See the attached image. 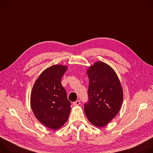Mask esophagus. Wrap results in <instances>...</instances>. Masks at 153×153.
I'll return each mask as SVG.
<instances>
[{"mask_svg": "<svg viewBox=\"0 0 153 153\" xmlns=\"http://www.w3.org/2000/svg\"><path fill=\"white\" fill-rule=\"evenodd\" d=\"M73 105H74V106L79 105H80V100H76V101H75V102L73 103Z\"/></svg>", "mask_w": 153, "mask_h": 153, "instance_id": "34e87169", "label": "esophagus"}]
</instances>
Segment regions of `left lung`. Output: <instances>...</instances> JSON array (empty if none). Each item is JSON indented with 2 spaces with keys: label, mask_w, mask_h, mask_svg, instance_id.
Returning a JSON list of instances; mask_svg holds the SVG:
<instances>
[{
  "label": "left lung",
  "mask_w": 153,
  "mask_h": 153,
  "mask_svg": "<svg viewBox=\"0 0 153 153\" xmlns=\"http://www.w3.org/2000/svg\"><path fill=\"white\" fill-rule=\"evenodd\" d=\"M87 74L88 101L84 105V110L92 125L103 127L120 109L123 101L120 82L112 68L103 62H95Z\"/></svg>",
  "instance_id": "8db88e82"
}]
</instances>
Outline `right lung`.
I'll return each instance as SVG.
<instances>
[{"label": "right lung", "instance_id": "right-lung-1", "mask_svg": "<svg viewBox=\"0 0 153 153\" xmlns=\"http://www.w3.org/2000/svg\"><path fill=\"white\" fill-rule=\"evenodd\" d=\"M67 67L51 66L42 72L33 87L31 108L37 119L45 126L57 129L68 120L71 102L61 84Z\"/></svg>", "mask_w": 153, "mask_h": 153}]
</instances>
